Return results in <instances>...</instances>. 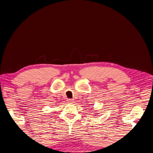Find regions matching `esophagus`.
Wrapping results in <instances>:
<instances>
[{"mask_svg":"<svg viewBox=\"0 0 153 153\" xmlns=\"http://www.w3.org/2000/svg\"><path fill=\"white\" fill-rule=\"evenodd\" d=\"M67 101H68V102H73V100H72V99H68V100H67Z\"/></svg>","mask_w":153,"mask_h":153,"instance_id":"obj_1","label":"esophagus"}]
</instances>
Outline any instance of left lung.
I'll return each instance as SVG.
<instances>
[{
    "instance_id": "1",
    "label": "left lung",
    "mask_w": 153,
    "mask_h": 153,
    "mask_svg": "<svg viewBox=\"0 0 153 153\" xmlns=\"http://www.w3.org/2000/svg\"><path fill=\"white\" fill-rule=\"evenodd\" d=\"M96 115H97V114H96Z\"/></svg>"
}]
</instances>
